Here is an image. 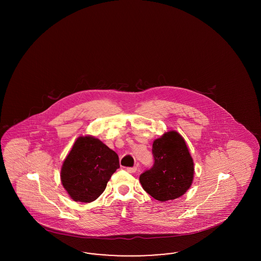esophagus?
<instances>
[{"label":"esophagus","instance_id":"1","mask_svg":"<svg viewBox=\"0 0 261 261\" xmlns=\"http://www.w3.org/2000/svg\"><path fill=\"white\" fill-rule=\"evenodd\" d=\"M126 171L129 173H135L137 171V167H127Z\"/></svg>","mask_w":261,"mask_h":261}]
</instances>
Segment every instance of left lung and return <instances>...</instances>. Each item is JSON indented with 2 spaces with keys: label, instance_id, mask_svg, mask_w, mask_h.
<instances>
[{
  "label": "left lung",
  "instance_id": "8db88e82",
  "mask_svg": "<svg viewBox=\"0 0 261 261\" xmlns=\"http://www.w3.org/2000/svg\"><path fill=\"white\" fill-rule=\"evenodd\" d=\"M153 166L141 174L143 189L160 201L182 197L194 180V161L184 138L168 131L152 143Z\"/></svg>",
  "mask_w": 261,
  "mask_h": 261
}]
</instances>
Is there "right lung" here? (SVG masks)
Listing matches in <instances>:
<instances>
[{"label": "right lung", "instance_id": "right-lung-1", "mask_svg": "<svg viewBox=\"0 0 261 261\" xmlns=\"http://www.w3.org/2000/svg\"><path fill=\"white\" fill-rule=\"evenodd\" d=\"M117 168L119 160L114 150L95 137H78L62 163V186L74 201L92 202Z\"/></svg>", "mask_w": 261, "mask_h": 261}]
</instances>
